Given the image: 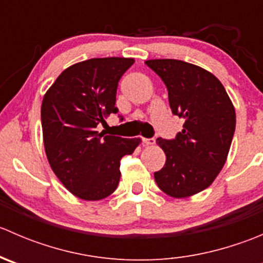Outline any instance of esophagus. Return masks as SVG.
I'll return each instance as SVG.
<instances>
[{"mask_svg": "<svg viewBox=\"0 0 263 263\" xmlns=\"http://www.w3.org/2000/svg\"><path fill=\"white\" fill-rule=\"evenodd\" d=\"M142 142H144L145 145H154L155 144V139L154 137H151V139H142Z\"/></svg>", "mask_w": 263, "mask_h": 263, "instance_id": "34e87169", "label": "esophagus"}]
</instances>
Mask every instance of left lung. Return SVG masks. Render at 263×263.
Returning a JSON list of instances; mask_svg holds the SVG:
<instances>
[{
    "label": "left lung",
    "instance_id": "1",
    "mask_svg": "<svg viewBox=\"0 0 263 263\" xmlns=\"http://www.w3.org/2000/svg\"><path fill=\"white\" fill-rule=\"evenodd\" d=\"M145 63L165 84L172 113L185 121L174 139L156 140L166 160L154 173L155 182L172 197L196 195L224 166L235 131L234 107L221 82L198 66L179 60Z\"/></svg>",
    "mask_w": 263,
    "mask_h": 263
}]
</instances>
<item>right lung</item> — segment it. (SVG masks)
<instances>
[{
	"label": "right lung",
	"mask_w": 263,
	"mask_h": 263,
	"mask_svg": "<svg viewBox=\"0 0 263 263\" xmlns=\"http://www.w3.org/2000/svg\"><path fill=\"white\" fill-rule=\"evenodd\" d=\"M134 58H91L66 68L42 103V129L49 165L76 197L98 201L116 191L121 159L141 142L99 134L97 126L118 113L116 95Z\"/></svg>",
	"instance_id": "obj_1"
}]
</instances>
